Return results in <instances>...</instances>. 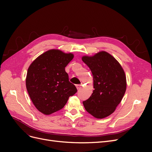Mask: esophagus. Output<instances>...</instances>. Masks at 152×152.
I'll use <instances>...</instances> for the list:
<instances>
[{
  "instance_id": "34e87169",
  "label": "esophagus",
  "mask_w": 152,
  "mask_h": 152,
  "mask_svg": "<svg viewBox=\"0 0 152 152\" xmlns=\"http://www.w3.org/2000/svg\"><path fill=\"white\" fill-rule=\"evenodd\" d=\"M81 87H82V86L80 85V84H78V85L76 86V87H77V89H80L81 88Z\"/></svg>"
}]
</instances>
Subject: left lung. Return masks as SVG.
Masks as SVG:
<instances>
[{
    "instance_id": "8db88e82",
    "label": "left lung",
    "mask_w": 152,
    "mask_h": 152,
    "mask_svg": "<svg viewBox=\"0 0 152 152\" xmlns=\"http://www.w3.org/2000/svg\"><path fill=\"white\" fill-rule=\"evenodd\" d=\"M82 59L91 69L94 89L90 98L83 102L86 111L96 118L110 115L121 102L127 82L121 64L108 53L102 50Z\"/></svg>"
}]
</instances>
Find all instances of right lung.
<instances>
[{
    "mask_svg": "<svg viewBox=\"0 0 152 152\" xmlns=\"http://www.w3.org/2000/svg\"><path fill=\"white\" fill-rule=\"evenodd\" d=\"M74 57L59 49L40 54L28 68L26 87L32 103L40 112L50 115L62 109L76 87L69 81L65 67Z\"/></svg>",
    "mask_w": 152,
    "mask_h": 152,
    "instance_id": "1",
    "label": "right lung"
}]
</instances>
